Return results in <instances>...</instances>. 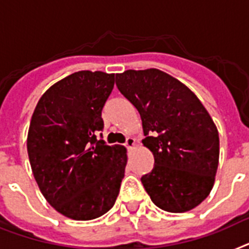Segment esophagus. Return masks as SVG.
<instances>
[{"mask_svg": "<svg viewBox=\"0 0 249 249\" xmlns=\"http://www.w3.org/2000/svg\"><path fill=\"white\" fill-rule=\"evenodd\" d=\"M124 146H126L128 150L135 149V147L137 146L136 140L133 139V137H128V139H127V141H126V143H124Z\"/></svg>", "mask_w": 249, "mask_h": 249, "instance_id": "1", "label": "esophagus"}]
</instances>
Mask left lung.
I'll return each mask as SVG.
<instances>
[{
  "label": "left lung",
  "instance_id": "1",
  "mask_svg": "<svg viewBox=\"0 0 249 249\" xmlns=\"http://www.w3.org/2000/svg\"><path fill=\"white\" fill-rule=\"evenodd\" d=\"M117 88L139 110L154 168L141 178L159 209L186 213L213 187L219 165V132L206 108L183 83L158 69L127 70Z\"/></svg>",
  "mask_w": 249,
  "mask_h": 249
}]
</instances>
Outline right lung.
<instances>
[{"mask_svg": "<svg viewBox=\"0 0 249 249\" xmlns=\"http://www.w3.org/2000/svg\"><path fill=\"white\" fill-rule=\"evenodd\" d=\"M114 73L79 71L53 84L29 126V161L48 203L72 220H92L110 210L124 177L127 150L96 140Z\"/></svg>", "mask_w": 249, "mask_h": 249, "instance_id": "add662e5", "label": "right lung"}]
</instances>
